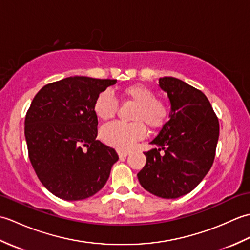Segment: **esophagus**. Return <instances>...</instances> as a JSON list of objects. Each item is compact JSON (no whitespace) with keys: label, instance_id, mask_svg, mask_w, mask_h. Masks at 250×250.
<instances>
[{"label":"esophagus","instance_id":"esophagus-1","mask_svg":"<svg viewBox=\"0 0 250 250\" xmlns=\"http://www.w3.org/2000/svg\"><path fill=\"white\" fill-rule=\"evenodd\" d=\"M129 151L128 150H122V149H119L118 150V155H119V157L120 158H125L126 156H128L129 155Z\"/></svg>","mask_w":250,"mask_h":250}]
</instances>
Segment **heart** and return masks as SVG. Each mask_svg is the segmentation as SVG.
Returning <instances> with one entry per match:
<instances>
[{"mask_svg":"<svg viewBox=\"0 0 250 250\" xmlns=\"http://www.w3.org/2000/svg\"><path fill=\"white\" fill-rule=\"evenodd\" d=\"M122 95L135 104L130 124L113 122L101 131V137L106 144L119 149H128L133 143L144 137L146 128L158 130L166 124L168 116L167 106L156 99V93L145 84H132L122 90ZM93 109L98 118L106 121L113 118L118 109V103L109 91L101 92L94 101Z\"/></svg>","mask_w":250,"mask_h":250,"instance_id":"b5f03b06","label":"heart"}]
</instances>
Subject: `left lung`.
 Masks as SVG:
<instances>
[{
	"label": "left lung",
	"mask_w": 250,
	"mask_h": 250,
	"mask_svg": "<svg viewBox=\"0 0 250 250\" xmlns=\"http://www.w3.org/2000/svg\"><path fill=\"white\" fill-rule=\"evenodd\" d=\"M171 104L168 118L144 152L146 164L137 174L142 187L163 199L192 191L213 166L219 122L206 95L175 77L159 78Z\"/></svg>",
	"instance_id": "obj_1"
}]
</instances>
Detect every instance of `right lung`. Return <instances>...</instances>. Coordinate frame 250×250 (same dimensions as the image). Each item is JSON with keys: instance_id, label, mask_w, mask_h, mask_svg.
<instances>
[{"instance_id": "right-lung-1", "label": "right lung", "mask_w": 250, "mask_h": 250, "mask_svg": "<svg viewBox=\"0 0 250 250\" xmlns=\"http://www.w3.org/2000/svg\"><path fill=\"white\" fill-rule=\"evenodd\" d=\"M117 79L73 76L42 88L24 121L29 158L37 177L66 201L87 199L104 187L118 161L114 148L97 140L98 95Z\"/></svg>"}]
</instances>
